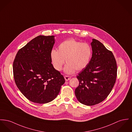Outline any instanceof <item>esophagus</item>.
<instances>
[{
    "label": "esophagus",
    "instance_id": "34e87169",
    "mask_svg": "<svg viewBox=\"0 0 132 132\" xmlns=\"http://www.w3.org/2000/svg\"><path fill=\"white\" fill-rule=\"evenodd\" d=\"M64 78H65V80L66 81H68L69 80H70L71 79V77L70 76H65Z\"/></svg>",
    "mask_w": 132,
    "mask_h": 132
}]
</instances>
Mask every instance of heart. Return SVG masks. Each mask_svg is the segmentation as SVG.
I'll list each match as a JSON object with an SVG mask.
<instances>
[{
  "instance_id": "heart-1",
  "label": "heart",
  "mask_w": 132,
  "mask_h": 132,
  "mask_svg": "<svg viewBox=\"0 0 132 132\" xmlns=\"http://www.w3.org/2000/svg\"><path fill=\"white\" fill-rule=\"evenodd\" d=\"M92 54L91 46L86 43H81L74 39H69L62 42L58 46V51L51 52L52 63L57 71H61L65 63L66 73L71 74L75 70L80 71L89 64Z\"/></svg>"
}]
</instances>
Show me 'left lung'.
<instances>
[{
	"mask_svg": "<svg viewBox=\"0 0 132 132\" xmlns=\"http://www.w3.org/2000/svg\"><path fill=\"white\" fill-rule=\"evenodd\" d=\"M91 45V60L77 76L79 84L75 90L78 101L89 106L98 104L108 97L117 76V62L112 51L96 39H92Z\"/></svg>",
	"mask_w": 132,
	"mask_h": 132,
	"instance_id": "8db88e82",
	"label": "left lung"
}]
</instances>
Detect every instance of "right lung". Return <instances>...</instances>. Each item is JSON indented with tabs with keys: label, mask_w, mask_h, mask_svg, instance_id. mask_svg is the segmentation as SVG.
Returning <instances> with one entry per match:
<instances>
[{
	"label": "right lung",
	"mask_w": 132,
	"mask_h": 132,
	"mask_svg": "<svg viewBox=\"0 0 132 132\" xmlns=\"http://www.w3.org/2000/svg\"><path fill=\"white\" fill-rule=\"evenodd\" d=\"M54 36H39L18 52L13 63L15 83L31 102L44 104L53 101L65 80L51 63Z\"/></svg>",
	"instance_id": "obj_1"
}]
</instances>
